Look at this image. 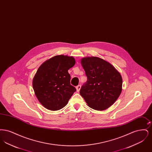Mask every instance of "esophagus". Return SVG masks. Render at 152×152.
I'll return each mask as SVG.
<instances>
[{
	"instance_id": "1",
	"label": "esophagus",
	"mask_w": 152,
	"mask_h": 152,
	"mask_svg": "<svg viewBox=\"0 0 152 152\" xmlns=\"http://www.w3.org/2000/svg\"><path fill=\"white\" fill-rule=\"evenodd\" d=\"M80 88H81V85L79 84V85H78V86L76 87V90H77V92H79L80 90Z\"/></svg>"
}]
</instances>
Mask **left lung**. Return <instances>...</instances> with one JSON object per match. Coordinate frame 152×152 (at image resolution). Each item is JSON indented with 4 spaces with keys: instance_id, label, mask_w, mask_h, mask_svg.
Segmentation results:
<instances>
[{
    "instance_id": "obj_1",
    "label": "left lung",
    "mask_w": 152,
    "mask_h": 152,
    "mask_svg": "<svg viewBox=\"0 0 152 152\" xmlns=\"http://www.w3.org/2000/svg\"><path fill=\"white\" fill-rule=\"evenodd\" d=\"M81 63L87 80L80 94L91 108L98 110L108 108L121 93L120 73L108 62L97 57L83 58Z\"/></svg>"
}]
</instances>
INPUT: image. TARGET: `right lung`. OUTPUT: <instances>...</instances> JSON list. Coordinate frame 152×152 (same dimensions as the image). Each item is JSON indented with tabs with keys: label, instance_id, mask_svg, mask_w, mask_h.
Returning a JSON list of instances; mask_svg holds the SVG:
<instances>
[{
	"label": "right lung",
	"instance_id": "obj_1",
	"mask_svg": "<svg viewBox=\"0 0 152 152\" xmlns=\"http://www.w3.org/2000/svg\"><path fill=\"white\" fill-rule=\"evenodd\" d=\"M75 64L73 57L54 56L38 68L32 86L38 100L45 108L58 110L63 108L76 89L70 84L68 69Z\"/></svg>",
	"mask_w": 152,
	"mask_h": 152
}]
</instances>
